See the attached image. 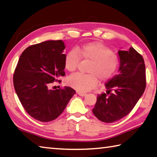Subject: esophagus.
<instances>
[{
    "instance_id": "obj_1",
    "label": "esophagus",
    "mask_w": 157,
    "mask_h": 157,
    "mask_svg": "<svg viewBox=\"0 0 157 157\" xmlns=\"http://www.w3.org/2000/svg\"><path fill=\"white\" fill-rule=\"evenodd\" d=\"M77 94H78V95H79L80 96H85L87 95V94L82 93V92H80V91H77Z\"/></svg>"
}]
</instances>
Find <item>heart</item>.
Instances as JSON below:
<instances>
[{
    "mask_svg": "<svg viewBox=\"0 0 157 157\" xmlns=\"http://www.w3.org/2000/svg\"><path fill=\"white\" fill-rule=\"evenodd\" d=\"M90 61L88 75L75 74L67 78L68 85L80 92H85L96 86L98 78L105 82L113 76L118 68L120 59L111 50L100 42H91L70 51L66 55L64 66L69 72H75L81 61Z\"/></svg>",
    "mask_w": 157,
    "mask_h": 157,
    "instance_id": "heart-1",
    "label": "heart"
}]
</instances>
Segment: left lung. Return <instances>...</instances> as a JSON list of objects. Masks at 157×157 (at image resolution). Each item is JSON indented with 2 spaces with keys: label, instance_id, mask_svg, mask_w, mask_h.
I'll use <instances>...</instances> for the list:
<instances>
[{
  "label": "left lung",
  "instance_id": "left-lung-1",
  "mask_svg": "<svg viewBox=\"0 0 157 157\" xmlns=\"http://www.w3.org/2000/svg\"><path fill=\"white\" fill-rule=\"evenodd\" d=\"M119 72L106 82V94L97 96L92 109L99 120L112 123L131 112L144 92L146 86V67L140 53L131 47L118 51Z\"/></svg>",
  "mask_w": 157,
  "mask_h": 157
}]
</instances>
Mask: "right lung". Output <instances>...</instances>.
Masks as SVG:
<instances>
[{
    "label": "right lung",
    "mask_w": 157,
    "mask_h": 157,
    "mask_svg": "<svg viewBox=\"0 0 157 157\" xmlns=\"http://www.w3.org/2000/svg\"><path fill=\"white\" fill-rule=\"evenodd\" d=\"M62 40H50L23 51L13 74V86L25 111L35 120L51 122L64 111L76 93L70 87L56 90L49 85L66 75Z\"/></svg>",
    "instance_id": "1"
}]
</instances>
